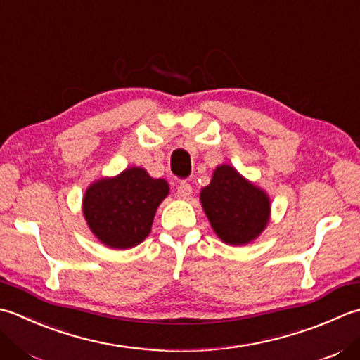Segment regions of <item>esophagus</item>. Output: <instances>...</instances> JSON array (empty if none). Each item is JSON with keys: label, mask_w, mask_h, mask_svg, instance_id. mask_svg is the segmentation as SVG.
<instances>
[{"label": "esophagus", "mask_w": 360, "mask_h": 360, "mask_svg": "<svg viewBox=\"0 0 360 360\" xmlns=\"http://www.w3.org/2000/svg\"><path fill=\"white\" fill-rule=\"evenodd\" d=\"M192 193H193V188L188 182H181L178 186V190H176V196H178L179 200H188L190 196H192Z\"/></svg>", "instance_id": "1"}]
</instances>
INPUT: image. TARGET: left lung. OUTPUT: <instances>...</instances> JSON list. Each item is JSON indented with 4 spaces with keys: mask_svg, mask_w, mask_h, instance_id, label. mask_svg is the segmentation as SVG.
<instances>
[{
    "mask_svg": "<svg viewBox=\"0 0 360 360\" xmlns=\"http://www.w3.org/2000/svg\"><path fill=\"white\" fill-rule=\"evenodd\" d=\"M200 201L217 237L226 245L255 242L270 221V196L229 164L215 168Z\"/></svg>",
    "mask_w": 360,
    "mask_h": 360,
    "instance_id": "obj_1",
    "label": "left lung"
}]
</instances>
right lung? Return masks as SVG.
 <instances>
[{
	"label": "right lung",
	"mask_w": 360,
	"mask_h": 360,
	"mask_svg": "<svg viewBox=\"0 0 360 360\" xmlns=\"http://www.w3.org/2000/svg\"><path fill=\"white\" fill-rule=\"evenodd\" d=\"M170 186L145 168L129 167L91 182L82 196V214L98 240L112 250H129L151 232L154 215Z\"/></svg>",
	"instance_id": "right-lung-1"
}]
</instances>
